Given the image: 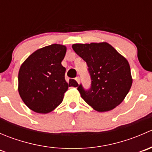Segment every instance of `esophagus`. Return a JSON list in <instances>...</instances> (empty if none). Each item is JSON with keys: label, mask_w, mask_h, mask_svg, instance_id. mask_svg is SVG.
I'll return each mask as SVG.
<instances>
[{"label": "esophagus", "mask_w": 152, "mask_h": 152, "mask_svg": "<svg viewBox=\"0 0 152 152\" xmlns=\"http://www.w3.org/2000/svg\"><path fill=\"white\" fill-rule=\"evenodd\" d=\"M75 80H76V82H77L79 84V82H80V79H79V77H76V78H75Z\"/></svg>", "instance_id": "1"}]
</instances>
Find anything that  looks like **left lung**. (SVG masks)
Returning a JSON list of instances; mask_svg holds the SVG:
<instances>
[{
	"label": "left lung",
	"mask_w": 152,
	"mask_h": 152,
	"mask_svg": "<svg viewBox=\"0 0 152 152\" xmlns=\"http://www.w3.org/2000/svg\"><path fill=\"white\" fill-rule=\"evenodd\" d=\"M73 50L87 62L91 87L78 90L85 102L98 112L113 110L124 100L132 85L129 64L106 42L73 44Z\"/></svg>",
	"instance_id": "1"
}]
</instances>
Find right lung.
<instances>
[{
	"instance_id": "right-lung-1",
	"label": "right lung",
	"mask_w": 152,
	"mask_h": 152,
	"mask_svg": "<svg viewBox=\"0 0 152 152\" xmlns=\"http://www.w3.org/2000/svg\"><path fill=\"white\" fill-rule=\"evenodd\" d=\"M65 45L53 44L35 50L26 59L18 73V92L32 111L46 114L63 101L69 87H77L74 79L65 81V67L62 61Z\"/></svg>"
}]
</instances>
